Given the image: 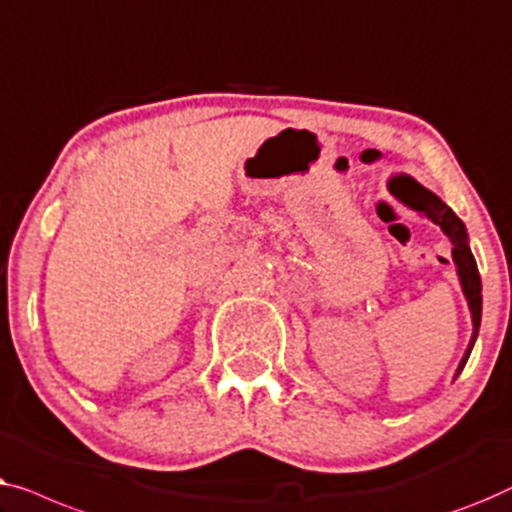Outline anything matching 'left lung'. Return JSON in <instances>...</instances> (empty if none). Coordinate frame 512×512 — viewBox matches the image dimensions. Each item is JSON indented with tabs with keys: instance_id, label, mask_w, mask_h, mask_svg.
Listing matches in <instances>:
<instances>
[{
	"instance_id": "left-lung-1",
	"label": "left lung",
	"mask_w": 512,
	"mask_h": 512,
	"mask_svg": "<svg viewBox=\"0 0 512 512\" xmlns=\"http://www.w3.org/2000/svg\"><path fill=\"white\" fill-rule=\"evenodd\" d=\"M420 190H422V199H417V204H410V208H413V211H417V213L427 215L429 220H434L436 225L441 227V232L450 239V243H452V262H455V266H457L459 285H462L466 304H469V311H471V322H473L471 341H469V345H466L462 362H459L457 371H455V378H457L466 366V362H469L471 350L475 345V338H478V331H480L482 283H480L478 264H475V257L471 253L469 234H466L464 222L457 218V213L452 211V208L445 204V201L438 197V194L424 190V187H420Z\"/></svg>"
}]
</instances>
